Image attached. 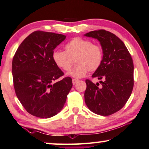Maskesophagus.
<instances>
[{"label":"esophagus","instance_id":"1","mask_svg":"<svg viewBox=\"0 0 149 149\" xmlns=\"http://www.w3.org/2000/svg\"><path fill=\"white\" fill-rule=\"evenodd\" d=\"M79 80L78 79H72V84H73V85H76V84L77 83H78V82H79Z\"/></svg>","mask_w":149,"mask_h":149}]
</instances>
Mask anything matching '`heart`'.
Instances as JSON below:
<instances>
[{"label":"heart","mask_w":149,"mask_h":149,"mask_svg":"<svg viewBox=\"0 0 149 149\" xmlns=\"http://www.w3.org/2000/svg\"><path fill=\"white\" fill-rule=\"evenodd\" d=\"M103 52L100 45L92 44L91 41L82 38H75L64 46V52L55 50L52 60L58 67L68 72L75 59L76 66L69 75L74 78H81L88 71L94 72L100 67L103 61Z\"/></svg>","instance_id":"obj_1"}]
</instances>
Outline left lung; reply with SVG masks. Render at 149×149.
Listing matches in <instances>:
<instances>
[{
  "mask_svg": "<svg viewBox=\"0 0 149 149\" xmlns=\"http://www.w3.org/2000/svg\"><path fill=\"white\" fill-rule=\"evenodd\" d=\"M85 36L97 39L103 52L100 67L92 75L101 80L95 84L87 79L85 101L91 111L101 116L111 115L124 106L134 87V64L124 42L104 29L92 31Z\"/></svg>",
  "mask_w": 149,
  "mask_h": 149,
  "instance_id": "1",
  "label": "left lung"
}]
</instances>
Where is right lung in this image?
<instances>
[{
  "instance_id": "obj_1",
  "label": "right lung",
  "mask_w": 149,
  "mask_h": 149,
  "mask_svg": "<svg viewBox=\"0 0 149 149\" xmlns=\"http://www.w3.org/2000/svg\"><path fill=\"white\" fill-rule=\"evenodd\" d=\"M66 36L36 31L19 46L12 62L16 95L26 111L41 118L56 115L63 108L72 87L69 77L52 60L54 49Z\"/></svg>"
}]
</instances>
